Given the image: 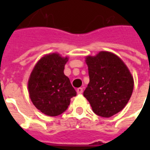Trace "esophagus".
<instances>
[{"mask_svg": "<svg viewBox=\"0 0 150 150\" xmlns=\"http://www.w3.org/2000/svg\"><path fill=\"white\" fill-rule=\"evenodd\" d=\"M76 91H77V93H78V94H82V93H83V89L82 88H77V90H76Z\"/></svg>", "mask_w": 150, "mask_h": 150, "instance_id": "obj_1", "label": "esophagus"}]
</instances>
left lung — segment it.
<instances>
[{"mask_svg": "<svg viewBox=\"0 0 150 150\" xmlns=\"http://www.w3.org/2000/svg\"><path fill=\"white\" fill-rule=\"evenodd\" d=\"M90 82L83 91L96 115L110 117L125 107L133 90V79L121 59L101 51L86 58Z\"/></svg>", "mask_w": 150, "mask_h": 150, "instance_id": "8db88e82", "label": "left lung"}]
</instances>
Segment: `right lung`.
I'll use <instances>...</instances> for the list:
<instances>
[{"mask_svg":"<svg viewBox=\"0 0 150 150\" xmlns=\"http://www.w3.org/2000/svg\"><path fill=\"white\" fill-rule=\"evenodd\" d=\"M67 57L53 53L44 56L32 71L28 82L31 101L42 113L59 116L68 108L71 99L76 96L70 79L64 75Z\"/></svg>","mask_w":150,"mask_h":150,"instance_id":"add662e5","label":"right lung"}]
</instances>
